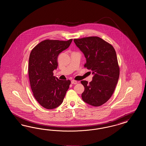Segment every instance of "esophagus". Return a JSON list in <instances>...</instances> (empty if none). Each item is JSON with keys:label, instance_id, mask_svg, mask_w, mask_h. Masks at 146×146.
Returning a JSON list of instances; mask_svg holds the SVG:
<instances>
[{"label": "esophagus", "instance_id": "34e87169", "mask_svg": "<svg viewBox=\"0 0 146 146\" xmlns=\"http://www.w3.org/2000/svg\"><path fill=\"white\" fill-rule=\"evenodd\" d=\"M71 83L72 84H76L78 83V82L76 81V80H73L71 81Z\"/></svg>", "mask_w": 146, "mask_h": 146}]
</instances>
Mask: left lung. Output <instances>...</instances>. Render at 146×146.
<instances>
[{
  "mask_svg": "<svg viewBox=\"0 0 146 146\" xmlns=\"http://www.w3.org/2000/svg\"><path fill=\"white\" fill-rule=\"evenodd\" d=\"M86 60L84 67L92 70V81L82 80L84 102L98 107L107 102L115 90L120 73L116 52L111 44L98 36L74 39Z\"/></svg>",
  "mask_w": 146,
  "mask_h": 146,
  "instance_id": "1",
  "label": "left lung"
}]
</instances>
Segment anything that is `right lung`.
<instances>
[{"label": "right lung", "instance_id": "add662e5", "mask_svg": "<svg viewBox=\"0 0 146 146\" xmlns=\"http://www.w3.org/2000/svg\"><path fill=\"white\" fill-rule=\"evenodd\" d=\"M72 40H44L31 52L28 75L31 89L37 102L46 109L61 104L69 89L70 80L58 79L54 76L53 71L58 66V56L70 46Z\"/></svg>", "mask_w": 146, "mask_h": 146}]
</instances>
